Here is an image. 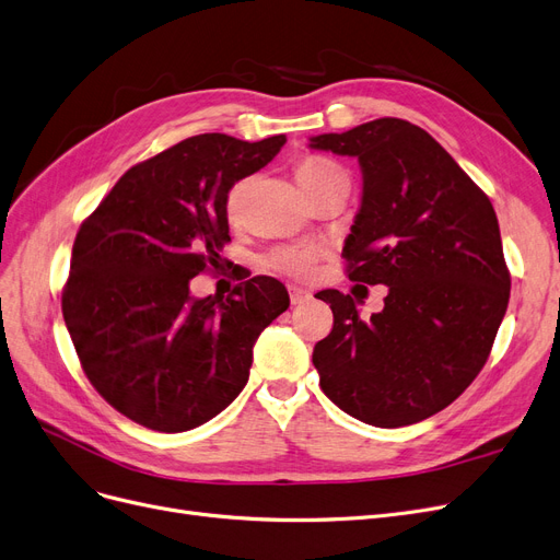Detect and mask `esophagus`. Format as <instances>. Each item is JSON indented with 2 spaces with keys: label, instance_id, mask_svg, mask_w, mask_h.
<instances>
[{
  "label": "esophagus",
  "instance_id": "obj_1",
  "mask_svg": "<svg viewBox=\"0 0 560 560\" xmlns=\"http://www.w3.org/2000/svg\"><path fill=\"white\" fill-rule=\"evenodd\" d=\"M288 293H290V304H293V306H300V304H304V302L311 300L308 290H304V288H300V285H288Z\"/></svg>",
  "mask_w": 560,
  "mask_h": 560
}]
</instances>
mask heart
<instances>
[{"label":"heart","mask_w":560,"mask_h":560,"mask_svg":"<svg viewBox=\"0 0 560 560\" xmlns=\"http://www.w3.org/2000/svg\"><path fill=\"white\" fill-rule=\"evenodd\" d=\"M295 178L300 183V187L311 194L313 189H318L336 178H346V172L338 164L325 160V158H304L298 162L295 166ZM240 197H242V183L233 185L229 197H226V214L231 220L237 217L240 210ZM313 262V252L304 249V247H281L277 252H272L270 256V265L279 272L293 275V277H306L311 270Z\"/></svg>","instance_id":"b5f03b06"}]
</instances>
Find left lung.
Masks as SVG:
<instances>
[{
    "label": "left lung",
    "mask_w": 560,
    "mask_h": 560,
    "mask_svg": "<svg viewBox=\"0 0 560 560\" xmlns=\"http://www.w3.org/2000/svg\"><path fill=\"white\" fill-rule=\"evenodd\" d=\"M357 158L361 206L346 237L348 277L384 283V308L361 320L350 295L323 290L334 327L313 348L325 396L375 425L419 423L448 407L490 357L510 275L485 191L423 128L377 118L311 137Z\"/></svg>",
    "instance_id": "1"
}]
</instances>
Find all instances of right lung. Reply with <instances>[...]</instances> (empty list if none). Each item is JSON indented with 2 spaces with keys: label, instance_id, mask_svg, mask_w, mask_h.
<instances>
[{
  "label": "right lung",
  "instance_id": "right-lung-1",
  "mask_svg": "<svg viewBox=\"0 0 560 560\" xmlns=\"http://www.w3.org/2000/svg\"><path fill=\"white\" fill-rule=\"evenodd\" d=\"M283 143L189 137L128 168L82 222L63 320L95 392L135 423L185 432L220 415L249 380L260 331L288 308L272 277L242 281L226 300L189 293L231 242V187Z\"/></svg>",
  "mask_w": 560,
  "mask_h": 560
}]
</instances>
